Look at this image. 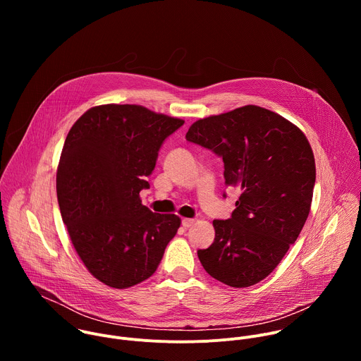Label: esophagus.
Returning a JSON list of instances; mask_svg holds the SVG:
<instances>
[{
  "label": "esophagus",
  "instance_id": "obj_1",
  "mask_svg": "<svg viewBox=\"0 0 361 361\" xmlns=\"http://www.w3.org/2000/svg\"><path fill=\"white\" fill-rule=\"evenodd\" d=\"M194 223H195L194 219H183V220H181V224H183L184 228H190Z\"/></svg>",
  "mask_w": 361,
  "mask_h": 361
}]
</instances>
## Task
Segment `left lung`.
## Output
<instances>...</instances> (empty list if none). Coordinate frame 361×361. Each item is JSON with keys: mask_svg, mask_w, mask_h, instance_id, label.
Wrapping results in <instances>:
<instances>
[{"mask_svg": "<svg viewBox=\"0 0 361 361\" xmlns=\"http://www.w3.org/2000/svg\"><path fill=\"white\" fill-rule=\"evenodd\" d=\"M185 138L223 157L226 185L241 190L231 217L213 221L214 243L198 250V259L230 287L257 284L279 266L310 213V142L297 126L257 106L201 118Z\"/></svg>", "mask_w": 361, "mask_h": 361, "instance_id": "obj_1", "label": "left lung"}]
</instances>
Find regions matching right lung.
Here are the masks:
<instances>
[{"mask_svg": "<svg viewBox=\"0 0 361 361\" xmlns=\"http://www.w3.org/2000/svg\"><path fill=\"white\" fill-rule=\"evenodd\" d=\"M184 124L135 104H104L71 127L59 163L57 197L71 243L87 267L113 288L157 270L181 220L152 213L140 191L164 140Z\"/></svg>", "mask_w": 361, "mask_h": 361, "instance_id": "1", "label": "right lung"}]
</instances>
